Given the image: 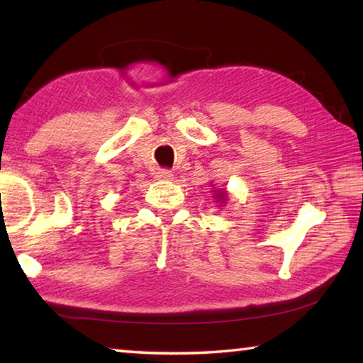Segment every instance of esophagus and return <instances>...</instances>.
I'll use <instances>...</instances> for the list:
<instances>
[{
    "instance_id": "1",
    "label": "esophagus",
    "mask_w": 363,
    "mask_h": 363,
    "mask_svg": "<svg viewBox=\"0 0 363 363\" xmlns=\"http://www.w3.org/2000/svg\"><path fill=\"white\" fill-rule=\"evenodd\" d=\"M155 177L158 181H171V179H173V173H171V171H168V169H160V171H157Z\"/></svg>"
}]
</instances>
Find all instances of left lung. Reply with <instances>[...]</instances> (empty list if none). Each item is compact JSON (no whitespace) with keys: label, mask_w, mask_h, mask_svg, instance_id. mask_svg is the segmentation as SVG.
Wrapping results in <instances>:
<instances>
[{"label":"left lung","mask_w":363,"mask_h":363,"mask_svg":"<svg viewBox=\"0 0 363 363\" xmlns=\"http://www.w3.org/2000/svg\"><path fill=\"white\" fill-rule=\"evenodd\" d=\"M213 192H214L213 199L216 200L218 203H220V206H224L227 199H229V195H227V190H225V189H214Z\"/></svg>","instance_id":"1"}]
</instances>
